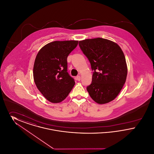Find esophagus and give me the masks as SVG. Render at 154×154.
<instances>
[{"label": "esophagus", "mask_w": 154, "mask_h": 154, "mask_svg": "<svg viewBox=\"0 0 154 154\" xmlns=\"http://www.w3.org/2000/svg\"><path fill=\"white\" fill-rule=\"evenodd\" d=\"M76 79H77V80L80 81V80H81L80 75H77V77H76Z\"/></svg>", "instance_id": "1"}]
</instances>
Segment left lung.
I'll list each match as a JSON object with an SVG mask.
<instances>
[{
  "instance_id": "obj_1",
  "label": "left lung",
  "mask_w": 154,
  "mask_h": 154,
  "mask_svg": "<svg viewBox=\"0 0 154 154\" xmlns=\"http://www.w3.org/2000/svg\"><path fill=\"white\" fill-rule=\"evenodd\" d=\"M79 46L94 71L92 82L87 87L89 95L99 104L113 100L123 87L128 73L121 48L100 37L80 41Z\"/></svg>"
}]
</instances>
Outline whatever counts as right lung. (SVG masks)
Returning <instances> with one entry per match:
<instances>
[{
	"mask_svg": "<svg viewBox=\"0 0 154 154\" xmlns=\"http://www.w3.org/2000/svg\"><path fill=\"white\" fill-rule=\"evenodd\" d=\"M79 41H55L46 44L37 54L33 78L37 88L50 102L63 101L75 81L67 73V58Z\"/></svg>",
	"mask_w": 154,
	"mask_h": 154,
	"instance_id": "right-lung-1",
	"label": "right lung"
}]
</instances>
